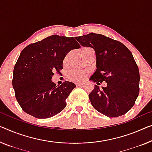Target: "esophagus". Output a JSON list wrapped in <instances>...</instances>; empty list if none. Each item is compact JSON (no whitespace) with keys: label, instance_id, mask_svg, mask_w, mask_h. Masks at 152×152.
<instances>
[{"label":"esophagus","instance_id":"1","mask_svg":"<svg viewBox=\"0 0 152 152\" xmlns=\"http://www.w3.org/2000/svg\"><path fill=\"white\" fill-rule=\"evenodd\" d=\"M83 85L82 83H76V85L77 86V87H79V86H81Z\"/></svg>","mask_w":152,"mask_h":152}]
</instances>
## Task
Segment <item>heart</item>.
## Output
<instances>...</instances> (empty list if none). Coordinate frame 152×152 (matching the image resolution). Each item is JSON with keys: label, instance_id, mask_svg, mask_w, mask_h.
Returning a JSON list of instances; mask_svg holds the SVG:
<instances>
[{"label": "heart", "instance_id": "obj_1", "mask_svg": "<svg viewBox=\"0 0 152 152\" xmlns=\"http://www.w3.org/2000/svg\"><path fill=\"white\" fill-rule=\"evenodd\" d=\"M91 52H94L93 49L89 47H84L82 49L80 50L81 54L83 57L87 55V54H89V53H91ZM69 58V54H67L64 58V60H63V63H66L67 62V60H68ZM88 74L87 71H85V70H80V69H74L72 70L71 72H69L68 74V77L70 80L72 81H74V82H80V81L83 80L85 78V77L87 76Z\"/></svg>", "mask_w": 152, "mask_h": 152}]
</instances>
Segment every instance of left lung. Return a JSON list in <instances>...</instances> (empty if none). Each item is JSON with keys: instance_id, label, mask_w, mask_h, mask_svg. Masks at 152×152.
Instances as JSON below:
<instances>
[{"instance_id": "1", "label": "left lung", "mask_w": 152, "mask_h": 152, "mask_svg": "<svg viewBox=\"0 0 152 152\" xmlns=\"http://www.w3.org/2000/svg\"><path fill=\"white\" fill-rule=\"evenodd\" d=\"M81 46L92 48L97 69L89 80L95 86L89 98L95 109L108 117L125 115L134 106L139 93L140 74L132 54L125 45L101 34L91 33L75 37Z\"/></svg>"}]
</instances>
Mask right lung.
I'll list each match as a JSON object with an SVG mask.
<instances>
[{"instance_id":"add662e5","label":"right lung","mask_w":152,"mask_h":152,"mask_svg":"<svg viewBox=\"0 0 152 152\" xmlns=\"http://www.w3.org/2000/svg\"><path fill=\"white\" fill-rule=\"evenodd\" d=\"M80 48L74 37L57 35L24 48L14 66L12 80L15 98L24 112L46 119L64 109L76 85L65 81L56 85L51 79L54 72L61 73L67 54Z\"/></svg>"}]
</instances>
